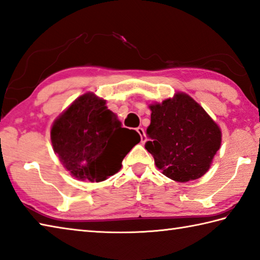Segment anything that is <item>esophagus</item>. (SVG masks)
I'll return each instance as SVG.
<instances>
[{
	"label": "esophagus",
	"mask_w": 260,
	"mask_h": 260,
	"mask_svg": "<svg viewBox=\"0 0 260 260\" xmlns=\"http://www.w3.org/2000/svg\"><path fill=\"white\" fill-rule=\"evenodd\" d=\"M136 132H137V133H139V135L141 136V142H142V143H145V142H146V135H145L144 129L142 128V127H137Z\"/></svg>",
	"instance_id": "1"
}]
</instances>
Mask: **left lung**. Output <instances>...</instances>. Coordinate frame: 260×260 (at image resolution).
<instances>
[{
  "label": "left lung",
  "mask_w": 260,
  "mask_h": 260,
  "mask_svg": "<svg viewBox=\"0 0 260 260\" xmlns=\"http://www.w3.org/2000/svg\"><path fill=\"white\" fill-rule=\"evenodd\" d=\"M145 149L162 174L178 182L195 180L210 169L221 146V129L204 108L184 92L151 104Z\"/></svg>",
  "instance_id": "obj_1"
}]
</instances>
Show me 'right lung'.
<instances>
[{"mask_svg": "<svg viewBox=\"0 0 260 260\" xmlns=\"http://www.w3.org/2000/svg\"><path fill=\"white\" fill-rule=\"evenodd\" d=\"M50 139L71 175L95 182L118 172L126 154L141 141L137 132L121 127L106 100L91 92L79 96L54 121Z\"/></svg>", "mask_w": 260, "mask_h": 260, "instance_id": "right-lung-1", "label": "right lung"}]
</instances>
